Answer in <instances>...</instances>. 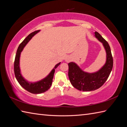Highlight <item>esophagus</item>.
<instances>
[{"label":"esophagus","mask_w":127,"mask_h":127,"mask_svg":"<svg viewBox=\"0 0 127 127\" xmlns=\"http://www.w3.org/2000/svg\"><path fill=\"white\" fill-rule=\"evenodd\" d=\"M71 60H72V58L71 56H68L65 59V61L66 62H70Z\"/></svg>","instance_id":"1"}]
</instances>
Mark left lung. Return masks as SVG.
I'll list each match as a JSON object with an SVG mask.
<instances>
[{"label":"left lung","mask_w":127,"mask_h":127,"mask_svg":"<svg viewBox=\"0 0 127 127\" xmlns=\"http://www.w3.org/2000/svg\"><path fill=\"white\" fill-rule=\"evenodd\" d=\"M94 36L101 42L106 53V62L98 71L94 72L84 71L75 62L68 63V76L72 86L79 91H92L97 90L107 80L113 67V58L107 42L98 32Z\"/></svg>","instance_id":"left-lung-1"}]
</instances>
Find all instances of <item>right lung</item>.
<instances>
[{"instance_id": "obj_1", "label": "right lung", "mask_w": 127, "mask_h": 127, "mask_svg": "<svg viewBox=\"0 0 127 127\" xmlns=\"http://www.w3.org/2000/svg\"><path fill=\"white\" fill-rule=\"evenodd\" d=\"M40 31V30H38L31 33L21 42V44L19 45L17 48L14 62V72L16 79H17L18 82L20 83V85L23 88H25L29 92L33 94H40L44 93L45 92L47 91L51 87L53 81L52 80L53 79L54 74H55V69L61 64V62L57 64L46 77H45L41 80L38 81L34 82H29L28 81L26 80L22 76L21 72L20 66V59L21 52L23 51L24 47L26 46V45L28 44V42L30 41L32 37L36 34L39 33Z\"/></svg>"}]
</instances>
